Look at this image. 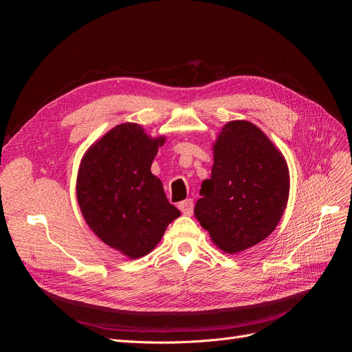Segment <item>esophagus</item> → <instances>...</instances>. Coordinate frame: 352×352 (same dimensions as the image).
Segmentation results:
<instances>
[{
  "label": "esophagus",
  "mask_w": 352,
  "mask_h": 352,
  "mask_svg": "<svg viewBox=\"0 0 352 352\" xmlns=\"http://www.w3.org/2000/svg\"><path fill=\"white\" fill-rule=\"evenodd\" d=\"M179 210H181V212L184 214V215H191L192 214V210H194V201L191 199V198H188V199H186V201H182V202H179Z\"/></svg>",
  "instance_id": "obj_1"
}]
</instances>
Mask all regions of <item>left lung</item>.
I'll use <instances>...</instances> for the list:
<instances>
[{
    "mask_svg": "<svg viewBox=\"0 0 352 352\" xmlns=\"http://www.w3.org/2000/svg\"><path fill=\"white\" fill-rule=\"evenodd\" d=\"M211 178L202 181L194 214L227 254L265 239L278 226L289 194L284 155L250 121H230L214 142Z\"/></svg>",
    "mask_w": 352,
    "mask_h": 352,
    "instance_id": "left-lung-1",
    "label": "left lung"
}]
</instances>
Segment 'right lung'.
Masks as SVG:
<instances>
[{
    "label": "right lung",
    "instance_id": "add662e5",
    "mask_svg": "<svg viewBox=\"0 0 352 352\" xmlns=\"http://www.w3.org/2000/svg\"><path fill=\"white\" fill-rule=\"evenodd\" d=\"M164 142V137H148L138 124H120L92 144L80 164L77 199L85 223L131 260L151 252L181 215L151 173Z\"/></svg>",
    "mask_w": 352,
    "mask_h": 352
}]
</instances>
